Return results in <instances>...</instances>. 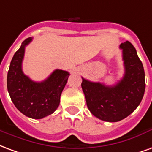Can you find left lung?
I'll use <instances>...</instances> for the list:
<instances>
[{"label":"left lung","instance_id":"8db88e82","mask_svg":"<svg viewBox=\"0 0 152 152\" xmlns=\"http://www.w3.org/2000/svg\"><path fill=\"white\" fill-rule=\"evenodd\" d=\"M124 75L113 86L91 82L82 78L87 107L94 116L108 122H117L134 112L145 92V72L137 51L129 41L121 43Z\"/></svg>","mask_w":152,"mask_h":152}]
</instances>
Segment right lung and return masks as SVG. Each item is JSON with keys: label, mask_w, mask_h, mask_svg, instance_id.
<instances>
[{"label": "right lung", "mask_w": 152, "mask_h": 152, "mask_svg": "<svg viewBox=\"0 0 152 152\" xmlns=\"http://www.w3.org/2000/svg\"><path fill=\"white\" fill-rule=\"evenodd\" d=\"M31 40L32 37L27 38L15 52L7 75V89L12 102L19 112L32 119H42L58 108L70 74L57 69L41 82L33 81L26 76L22 69V63L25 47Z\"/></svg>", "instance_id": "right-lung-1"}]
</instances>
